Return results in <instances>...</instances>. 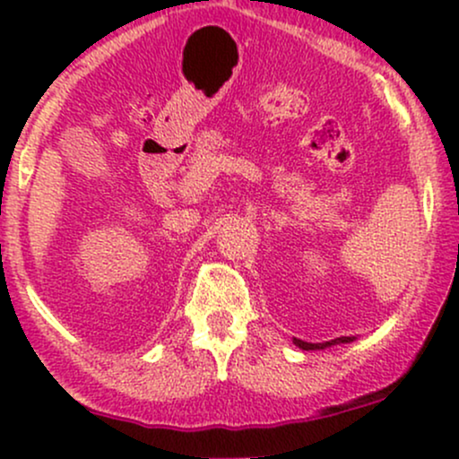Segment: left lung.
Masks as SVG:
<instances>
[{"label": "left lung", "instance_id": "1", "mask_svg": "<svg viewBox=\"0 0 459 459\" xmlns=\"http://www.w3.org/2000/svg\"><path fill=\"white\" fill-rule=\"evenodd\" d=\"M350 341H354V336H339V339H332V341H325V343H307V341L302 339H293V343H296L299 350H325V347H332V345H339V343H350Z\"/></svg>", "mask_w": 459, "mask_h": 459}]
</instances>
